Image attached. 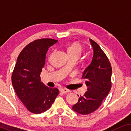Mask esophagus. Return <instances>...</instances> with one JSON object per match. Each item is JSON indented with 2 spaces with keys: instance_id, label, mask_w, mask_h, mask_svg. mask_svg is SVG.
<instances>
[{
  "instance_id": "esophagus-1",
  "label": "esophagus",
  "mask_w": 131,
  "mask_h": 131,
  "mask_svg": "<svg viewBox=\"0 0 131 131\" xmlns=\"http://www.w3.org/2000/svg\"><path fill=\"white\" fill-rule=\"evenodd\" d=\"M60 91L62 93H67V92H70L71 91L70 90H69V89H67L66 88H62L60 89Z\"/></svg>"
}]
</instances>
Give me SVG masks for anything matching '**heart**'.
Wrapping results in <instances>:
<instances>
[{"label": "heart", "mask_w": 131, "mask_h": 131, "mask_svg": "<svg viewBox=\"0 0 131 131\" xmlns=\"http://www.w3.org/2000/svg\"><path fill=\"white\" fill-rule=\"evenodd\" d=\"M82 51H83V47L80 43L77 42L73 43L67 48V52L69 55L76 54L80 56Z\"/></svg>", "instance_id": "obj_1"}]
</instances>
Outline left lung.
<instances>
[{
    "instance_id": "obj_1",
    "label": "left lung",
    "mask_w": 131,
    "mask_h": 131,
    "mask_svg": "<svg viewBox=\"0 0 131 131\" xmlns=\"http://www.w3.org/2000/svg\"><path fill=\"white\" fill-rule=\"evenodd\" d=\"M94 55L91 64L84 70L88 91L79 98L72 109L80 114H88L99 108L112 87V69L108 58L100 46L90 39ZM79 96V95H78Z\"/></svg>"
}]
</instances>
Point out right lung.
<instances>
[{
	"mask_svg": "<svg viewBox=\"0 0 131 131\" xmlns=\"http://www.w3.org/2000/svg\"><path fill=\"white\" fill-rule=\"evenodd\" d=\"M40 39L30 43L18 57L12 74V83L17 96L27 110L39 114L48 110L59 94L40 82V73L45 64L49 48L57 42Z\"/></svg>",
	"mask_w": 131,
	"mask_h": 131,
	"instance_id": "obj_1",
	"label": "right lung"
}]
</instances>
